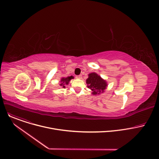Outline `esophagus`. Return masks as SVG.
Wrapping results in <instances>:
<instances>
[{
    "instance_id": "obj_1",
    "label": "esophagus",
    "mask_w": 159,
    "mask_h": 159,
    "mask_svg": "<svg viewBox=\"0 0 159 159\" xmlns=\"http://www.w3.org/2000/svg\"><path fill=\"white\" fill-rule=\"evenodd\" d=\"M76 78H77V79H82V75H77V76H76Z\"/></svg>"
}]
</instances>
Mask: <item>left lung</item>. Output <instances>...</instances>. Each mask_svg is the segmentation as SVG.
I'll list each match as a JSON object with an SVG mask.
<instances>
[{"label": "left lung", "instance_id": "1", "mask_svg": "<svg viewBox=\"0 0 159 159\" xmlns=\"http://www.w3.org/2000/svg\"><path fill=\"white\" fill-rule=\"evenodd\" d=\"M86 83L88 88L92 90L93 94L94 95L103 93L107 86L106 82L94 72L89 75Z\"/></svg>", "mask_w": 159, "mask_h": 159}]
</instances>
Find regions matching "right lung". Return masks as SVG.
<instances>
[{
    "instance_id": "obj_1",
    "label": "right lung",
    "mask_w": 159,
    "mask_h": 159,
    "mask_svg": "<svg viewBox=\"0 0 159 159\" xmlns=\"http://www.w3.org/2000/svg\"><path fill=\"white\" fill-rule=\"evenodd\" d=\"M73 78H74V77H72V76L68 77H66V78H62V79H61L60 84V86H61V87H63V88L65 87V85H67L68 84H69V81H70L72 79H73Z\"/></svg>"
}]
</instances>
